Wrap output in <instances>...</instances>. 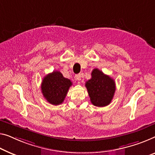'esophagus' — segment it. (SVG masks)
I'll return each mask as SVG.
<instances>
[{"instance_id": "34e87169", "label": "esophagus", "mask_w": 155, "mask_h": 155, "mask_svg": "<svg viewBox=\"0 0 155 155\" xmlns=\"http://www.w3.org/2000/svg\"><path fill=\"white\" fill-rule=\"evenodd\" d=\"M75 78L77 81H81V74H76Z\"/></svg>"}]
</instances>
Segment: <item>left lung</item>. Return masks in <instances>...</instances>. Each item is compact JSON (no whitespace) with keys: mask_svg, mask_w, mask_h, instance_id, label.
<instances>
[{"mask_svg":"<svg viewBox=\"0 0 155 155\" xmlns=\"http://www.w3.org/2000/svg\"><path fill=\"white\" fill-rule=\"evenodd\" d=\"M92 77L85 83L91 103L95 107H103L109 104L115 91L114 80L98 69H94Z\"/></svg>","mask_w":155,"mask_h":155,"instance_id":"1","label":"left lung"}]
</instances>
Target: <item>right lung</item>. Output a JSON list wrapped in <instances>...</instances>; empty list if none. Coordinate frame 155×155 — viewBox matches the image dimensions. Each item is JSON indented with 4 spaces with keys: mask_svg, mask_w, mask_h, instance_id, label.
<instances>
[{
    "mask_svg": "<svg viewBox=\"0 0 155 155\" xmlns=\"http://www.w3.org/2000/svg\"><path fill=\"white\" fill-rule=\"evenodd\" d=\"M72 82L64 78L59 71H54L44 77L41 90L44 97L53 105L63 102Z\"/></svg>",
    "mask_w": 155,
    "mask_h": 155,
    "instance_id": "obj_1",
    "label": "right lung"
}]
</instances>
